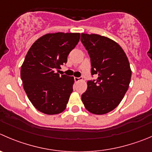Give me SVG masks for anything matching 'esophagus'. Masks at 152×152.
Listing matches in <instances>:
<instances>
[{
    "label": "esophagus",
    "mask_w": 152,
    "mask_h": 152,
    "mask_svg": "<svg viewBox=\"0 0 152 152\" xmlns=\"http://www.w3.org/2000/svg\"><path fill=\"white\" fill-rule=\"evenodd\" d=\"M81 79H82V78L80 77H74L75 82H79V80H81Z\"/></svg>",
    "instance_id": "obj_1"
}]
</instances>
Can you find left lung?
<instances>
[{
    "mask_svg": "<svg viewBox=\"0 0 152 152\" xmlns=\"http://www.w3.org/2000/svg\"><path fill=\"white\" fill-rule=\"evenodd\" d=\"M81 42L91 58V74L82 95L85 108L94 114H105L118 106L129 89L132 70L127 56L116 42L98 34L82 33Z\"/></svg>",
    "mask_w": 152,
    "mask_h": 152,
    "instance_id": "8db88e82",
    "label": "left lung"
}]
</instances>
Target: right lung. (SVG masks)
Instances as JSON below:
<instances>
[{
	"mask_svg": "<svg viewBox=\"0 0 152 152\" xmlns=\"http://www.w3.org/2000/svg\"><path fill=\"white\" fill-rule=\"evenodd\" d=\"M80 33H48L37 39L28 50L20 68L23 89L34 107L53 115L64 111L73 92V76L56 70L66 64Z\"/></svg>",
	"mask_w": 152,
	"mask_h": 152,
	"instance_id": "right-lung-1",
	"label": "right lung"
}]
</instances>
